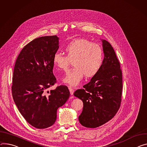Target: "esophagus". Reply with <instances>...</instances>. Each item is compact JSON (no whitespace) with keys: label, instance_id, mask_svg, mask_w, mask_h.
I'll use <instances>...</instances> for the list:
<instances>
[{"label":"esophagus","instance_id":"esophagus-1","mask_svg":"<svg viewBox=\"0 0 147 147\" xmlns=\"http://www.w3.org/2000/svg\"><path fill=\"white\" fill-rule=\"evenodd\" d=\"M69 90H70V94H71V95H73L74 92V89H73V88H69Z\"/></svg>","mask_w":147,"mask_h":147}]
</instances>
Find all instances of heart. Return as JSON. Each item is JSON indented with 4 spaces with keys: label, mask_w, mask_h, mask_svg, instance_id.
Here are the masks:
<instances>
[{
    "label": "heart",
    "mask_w": 147,
    "mask_h": 147,
    "mask_svg": "<svg viewBox=\"0 0 147 147\" xmlns=\"http://www.w3.org/2000/svg\"><path fill=\"white\" fill-rule=\"evenodd\" d=\"M66 56L56 53L53 62L60 70H68L71 61L74 67L70 70L63 81L70 86L78 85L84 77H92L100 70L103 61V51L101 47L86 39H76L65 47Z\"/></svg>",
    "instance_id": "heart-1"
}]
</instances>
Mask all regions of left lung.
Instances as JSON below:
<instances>
[{"mask_svg":"<svg viewBox=\"0 0 147 147\" xmlns=\"http://www.w3.org/2000/svg\"><path fill=\"white\" fill-rule=\"evenodd\" d=\"M104 58L101 67L89 83L78 89L74 96L83 101L78 117L87 128H97L109 121L117 114L121 102L123 78L120 64L111 45L102 40Z\"/></svg>","mask_w":147,"mask_h":147,"instance_id":"left-lung-1","label":"left lung"}]
</instances>
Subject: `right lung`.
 I'll return each instance as SVG.
<instances>
[{
  "instance_id": "add662e5",
  "label": "right lung",
  "mask_w": 147,
  "mask_h": 147,
  "mask_svg": "<svg viewBox=\"0 0 147 147\" xmlns=\"http://www.w3.org/2000/svg\"><path fill=\"white\" fill-rule=\"evenodd\" d=\"M59 47L57 36L36 38L23 48L15 63L12 96L24 118L36 128L53 125L57 109L70 97L66 86L47 91L57 82L53 59Z\"/></svg>"
}]
</instances>
